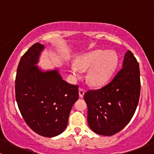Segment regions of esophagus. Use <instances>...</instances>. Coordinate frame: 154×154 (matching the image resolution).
Here are the masks:
<instances>
[{"label":"esophagus","instance_id":"34e87169","mask_svg":"<svg viewBox=\"0 0 154 154\" xmlns=\"http://www.w3.org/2000/svg\"><path fill=\"white\" fill-rule=\"evenodd\" d=\"M84 93H85V91L83 89V88H80V89H79V95H80V97H83V96H84Z\"/></svg>","mask_w":154,"mask_h":154}]
</instances>
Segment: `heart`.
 Listing matches in <instances>:
<instances>
[{"label":"heart","instance_id":"b5f03b06","mask_svg":"<svg viewBox=\"0 0 154 154\" xmlns=\"http://www.w3.org/2000/svg\"><path fill=\"white\" fill-rule=\"evenodd\" d=\"M119 64V57L115 51L95 50L78 56L75 65L71 66V72L76 78L80 71L88 70L87 82L92 86H101L108 82Z\"/></svg>","mask_w":154,"mask_h":154}]
</instances>
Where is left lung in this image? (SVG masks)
<instances>
[{
    "label": "left lung",
    "instance_id": "1",
    "mask_svg": "<svg viewBox=\"0 0 154 154\" xmlns=\"http://www.w3.org/2000/svg\"><path fill=\"white\" fill-rule=\"evenodd\" d=\"M140 71L130 51L125 54L122 68L100 89L84 94L88 106V124L97 134L112 136L133 118L140 96Z\"/></svg>",
    "mask_w": 154,
    "mask_h": 154
}]
</instances>
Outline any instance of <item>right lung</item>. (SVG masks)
<instances>
[{
	"label": "right lung",
	"instance_id": "add662e5",
	"mask_svg": "<svg viewBox=\"0 0 154 154\" xmlns=\"http://www.w3.org/2000/svg\"><path fill=\"white\" fill-rule=\"evenodd\" d=\"M45 46L35 43L20 60L15 78V98L22 117L35 133L45 137L61 134L67 127L78 86L65 81L59 68L37 66Z\"/></svg>",
	"mask_w": 154,
	"mask_h": 154
}]
</instances>
